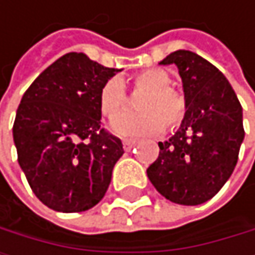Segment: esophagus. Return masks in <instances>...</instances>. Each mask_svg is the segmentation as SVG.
Listing matches in <instances>:
<instances>
[{
  "instance_id": "obj_1",
  "label": "esophagus",
  "mask_w": 255,
  "mask_h": 255,
  "mask_svg": "<svg viewBox=\"0 0 255 255\" xmlns=\"http://www.w3.org/2000/svg\"><path fill=\"white\" fill-rule=\"evenodd\" d=\"M133 146H135V141H133V139H123V149H125L126 152H129Z\"/></svg>"
}]
</instances>
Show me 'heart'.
I'll return each instance as SVG.
<instances>
[{
    "label": "heart",
    "mask_w": 255,
    "mask_h": 255,
    "mask_svg": "<svg viewBox=\"0 0 255 255\" xmlns=\"http://www.w3.org/2000/svg\"><path fill=\"white\" fill-rule=\"evenodd\" d=\"M132 86L136 91H146L138 100L136 114H125L112 122V128L126 135H153L159 133L164 126L178 128L185 114L187 102L184 96L170 86L172 79L167 71L150 68L139 71L132 77ZM128 94L125 83L112 77L100 90L99 105L105 117L114 119L125 111Z\"/></svg>",
    "instance_id": "heart-1"
}]
</instances>
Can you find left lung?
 <instances>
[{
	"instance_id": "left-lung-1",
	"label": "left lung",
	"mask_w": 255,
	"mask_h": 255,
	"mask_svg": "<svg viewBox=\"0 0 255 255\" xmlns=\"http://www.w3.org/2000/svg\"><path fill=\"white\" fill-rule=\"evenodd\" d=\"M170 63L182 79L187 114L169 141L158 143L147 176L165 199L199 205L219 192L237 164L245 136L242 106L227 77L204 57L178 50L159 65Z\"/></svg>"
}]
</instances>
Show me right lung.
Wrapping results in <instances>:
<instances>
[{
	"instance_id": "1",
	"label": "right lung",
	"mask_w": 255,
	"mask_h": 255,
	"mask_svg": "<svg viewBox=\"0 0 255 255\" xmlns=\"http://www.w3.org/2000/svg\"><path fill=\"white\" fill-rule=\"evenodd\" d=\"M120 70L83 53H68L24 93L13 123L18 162L36 198L54 211L97 205L125 153L122 139L102 126V86Z\"/></svg>"
}]
</instances>
